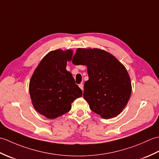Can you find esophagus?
I'll list each match as a JSON object with an SVG mask.
<instances>
[{
    "label": "esophagus",
    "mask_w": 159,
    "mask_h": 159,
    "mask_svg": "<svg viewBox=\"0 0 159 159\" xmlns=\"http://www.w3.org/2000/svg\"><path fill=\"white\" fill-rule=\"evenodd\" d=\"M79 87H80V89H82V91L83 92V89H83V84H82V83H81V84H79Z\"/></svg>",
    "instance_id": "34e87169"
}]
</instances>
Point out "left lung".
Here are the masks:
<instances>
[{"label":"left lung","mask_w":159,"mask_h":159,"mask_svg":"<svg viewBox=\"0 0 159 159\" xmlns=\"http://www.w3.org/2000/svg\"><path fill=\"white\" fill-rule=\"evenodd\" d=\"M74 58L87 67L89 80L84 84L83 98L90 109L104 119L117 116L132 92L126 67L111 54L98 48H78Z\"/></svg>","instance_id":"obj_1"}]
</instances>
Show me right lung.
<instances>
[{"mask_svg":"<svg viewBox=\"0 0 159 159\" xmlns=\"http://www.w3.org/2000/svg\"><path fill=\"white\" fill-rule=\"evenodd\" d=\"M72 50L50 51L40 61L30 80L33 105L48 119L68 112L74 100L82 96V90L66 70L67 61L72 60Z\"/></svg>","mask_w":159,"mask_h":159,"instance_id":"obj_1","label":"right lung"}]
</instances>
